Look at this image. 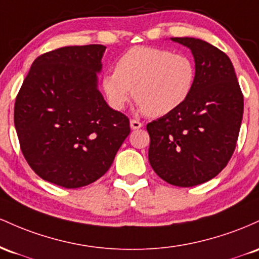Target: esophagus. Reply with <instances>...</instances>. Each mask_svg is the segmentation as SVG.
Masks as SVG:
<instances>
[{
	"label": "esophagus",
	"mask_w": 259,
	"mask_h": 259,
	"mask_svg": "<svg viewBox=\"0 0 259 259\" xmlns=\"http://www.w3.org/2000/svg\"><path fill=\"white\" fill-rule=\"evenodd\" d=\"M130 124H131V128H132V130H139V128H142V127H143V124H142L138 120H131Z\"/></svg>",
	"instance_id": "1"
}]
</instances>
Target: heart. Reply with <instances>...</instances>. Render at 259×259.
I'll return each instance as SVG.
<instances>
[{
	"mask_svg": "<svg viewBox=\"0 0 259 259\" xmlns=\"http://www.w3.org/2000/svg\"><path fill=\"white\" fill-rule=\"evenodd\" d=\"M196 75V65L187 55L137 46L118 59L115 72L101 78V89L112 109H123L133 94L145 115L160 117L190 98Z\"/></svg>",
	"mask_w": 259,
	"mask_h": 259,
	"instance_id": "1",
	"label": "heart"
}]
</instances>
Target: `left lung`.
Listing matches in <instances>:
<instances>
[{
	"label": "left lung",
	"mask_w": 259,
	"mask_h": 259,
	"mask_svg": "<svg viewBox=\"0 0 259 259\" xmlns=\"http://www.w3.org/2000/svg\"><path fill=\"white\" fill-rule=\"evenodd\" d=\"M188 48L196 83L179 109L147 124L148 158L167 184L192 187L215 177L236 147L243 95L228 55L196 37H171Z\"/></svg>",
	"instance_id": "obj_1"
}]
</instances>
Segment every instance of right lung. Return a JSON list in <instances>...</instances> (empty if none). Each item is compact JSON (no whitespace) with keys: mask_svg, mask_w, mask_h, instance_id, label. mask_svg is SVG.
Masks as SVG:
<instances>
[{"mask_svg":"<svg viewBox=\"0 0 259 259\" xmlns=\"http://www.w3.org/2000/svg\"><path fill=\"white\" fill-rule=\"evenodd\" d=\"M104 45L65 46L33 62L14 104V126L30 167L65 188L93 184L130 135L127 116L98 89Z\"/></svg>","mask_w":259,"mask_h":259,"instance_id":"1","label":"right lung"}]
</instances>
